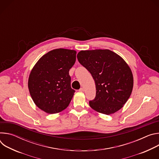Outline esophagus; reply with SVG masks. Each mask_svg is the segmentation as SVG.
I'll return each mask as SVG.
<instances>
[{
	"label": "esophagus",
	"mask_w": 159,
	"mask_h": 159,
	"mask_svg": "<svg viewBox=\"0 0 159 159\" xmlns=\"http://www.w3.org/2000/svg\"><path fill=\"white\" fill-rule=\"evenodd\" d=\"M79 90V91H80V92H84V89L83 87H81Z\"/></svg>",
	"instance_id": "obj_1"
}]
</instances>
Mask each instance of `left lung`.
<instances>
[{
  "label": "left lung",
  "mask_w": 159,
  "mask_h": 159,
  "mask_svg": "<svg viewBox=\"0 0 159 159\" xmlns=\"http://www.w3.org/2000/svg\"><path fill=\"white\" fill-rule=\"evenodd\" d=\"M77 59L95 81L96 97L89 101L90 106L107 115L122 108L133 87V74L125 61L109 50L80 51Z\"/></svg>",
  "instance_id": "left-lung-1"
}]
</instances>
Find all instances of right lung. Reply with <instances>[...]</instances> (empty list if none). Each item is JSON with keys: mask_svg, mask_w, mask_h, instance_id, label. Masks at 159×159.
I'll list each match as a JSON object with an SVG mask.
<instances>
[{"mask_svg": "<svg viewBox=\"0 0 159 159\" xmlns=\"http://www.w3.org/2000/svg\"><path fill=\"white\" fill-rule=\"evenodd\" d=\"M76 60V52L55 49L43 55L32 69L28 88L35 104L49 114L69 106L75 90L70 85L69 70Z\"/></svg>", "mask_w": 159, "mask_h": 159, "instance_id": "add662e5", "label": "right lung"}]
</instances>
